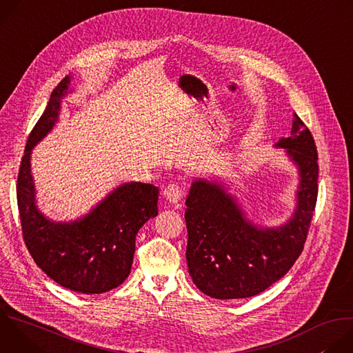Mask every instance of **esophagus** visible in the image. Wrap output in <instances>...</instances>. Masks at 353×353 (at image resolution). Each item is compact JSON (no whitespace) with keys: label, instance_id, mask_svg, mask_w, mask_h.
<instances>
[{"label":"esophagus","instance_id":"obj_1","mask_svg":"<svg viewBox=\"0 0 353 353\" xmlns=\"http://www.w3.org/2000/svg\"><path fill=\"white\" fill-rule=\"evenodd\" d=\"M163 196L169 201L170 204H177L183 199L184 196V190L179 185V184H169L165 190H163Z\"/></svg>","mask_w":353,"mask_h":353}]
</instances>
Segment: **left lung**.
<instances>
[{
  "instance_id": "left-lung-1",
  "label": "left lung",
  "mask_w": 353,
  "mask_h": 353,
  "mask_svg": "<svg viewBox=\"0 0 353 353\" xmlns=\"http://www.w3.org/2000/svg\"><path fill=\"white\" fill-rule=\"evenodd\" d=\"M286 149L297 166L293 215L278 228H260L218 181L196 179L185 199L188 241L185 259L195 286L214 299L256 296L279 281L305 247L319 194L317 148L310 130L293 114Z\"/></svg>"
}]
</instances>
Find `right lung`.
Masks as SVG:
<instances>
[{
    "instance_id": "1",
    "label": "right lung",
    "mask_w": 353,
    "mask_h": 353,
    "mask_svg": "<svg viewBox=\"0 0 353 353\" xmlns=\"http://www.w3.org/2000/svg\"><path fill=\"white\" fill-rule=\"evenodd\" d=\"M70 82L68 75L56 86L28 138L17 184L18 210L25 244L47 276L74 292L105 293L130 275L135 236L149 218L158 215L159 188L124 183L89 214L72 222H54L39 211L30 170L32 149L59 120Z\"/></svg>"
}]
</instances>
